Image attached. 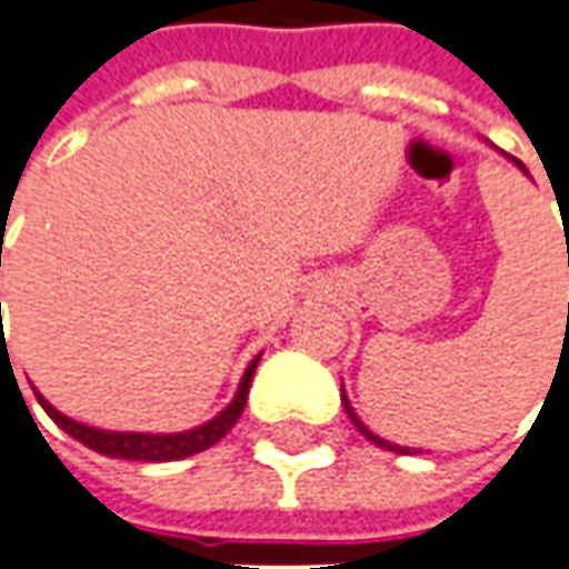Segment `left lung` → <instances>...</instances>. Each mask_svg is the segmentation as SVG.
Wrapping results in <instances>:
<instances>
[{
    "label": "left lung",
    "mask_w": 569,
    "mask_h": 569,
    "mask_svg": "<svg viewBox=\"0 0 569 569\" xmlns=\"http://www.w3.org/2000/svg\"><path fill=\"white\" fill-rule=\"evenodd\" d=\"M508 158H511V154H508ZM513 164H517V168H520V171L527 173L529 177V171H527V164H523V161H517V158H511ZM342 405H346V415L351 417V423H355V427H358V432H361V436H365V439H370V442H373V446H380V448H386V451H396V455H411V451H415V448H401V446H396V442H386V439H380V436H377V432H370L365 427V423H361V417L355 415V408H351L349 405V398H346V389H342Z\"/></svg>",
    "instance_id": "8db88e82"
}]
</instances>
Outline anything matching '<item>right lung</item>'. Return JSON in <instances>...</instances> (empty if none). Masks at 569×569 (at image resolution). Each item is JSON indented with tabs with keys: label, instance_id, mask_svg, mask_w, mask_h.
Returning <instances> with one entry per match:
<instances>
[{
	"label": "right lung",
	"instance_id": "obj_1",
	"mask_svg": "<svg viewBox=\"0 0 569 569\" xmlns=\"http://www.w3.org/2000/svg\"><path fill=\"white\" fill-rule=\"evenodd\" d=\"M261 361V355L254 358L252 365L246 367L242 373V382L236 389L233 401L220 411L214 420H208L202 427L187 432H111V430H96V427H87V423H77L71 417H64L61 411H56L46 398L37 392V401L42 405V411L56 420L61 430L73 436L77 442H83L92 451L99 455H108V458H123V461H180V458H189V455H199L204 448H211L214 442H220L227 432L233 430V423L242 417V408H246V398H249V386H252L254 367Z\"/></svg>",
	"mask_w": 569,
	"mask_h": 569
}]
</instances>
